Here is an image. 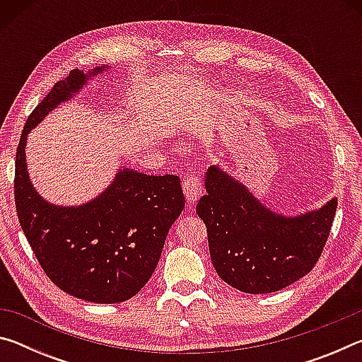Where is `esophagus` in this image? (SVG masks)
<instances>
[{
  "mask_svg": "<svg viewBox=\"0 0 362 362\" xmlns=\"http://www.w3.org/2000/svg\"><path fill=\"white\" fill-rule=\"evenodd\" d=\"M201 192H203V182H201L199 175L196 174L187 175L185 180H183V194H185L188 203L189 204L196 203L201 196Z\"/></svg>",
  "mask_w": 362,
  "mask_h": 362,
  "instance_id": "34e87169",
  "label": "esophagus"
}]
</instances>
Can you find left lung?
<instances>
[{
  "label": "left lung",
  "instance_id": "left-lung-1",
  "mask_svg": "<svg viewBox=\"0 0 362 362\" xmlns=\"http://www.w3.org/2000/svg\"><path fill=\"white\" fill-rule=\"evenodd\" d=\"M204 185L196 212L206 223L212 265L226 284L246 293H269L313 269L329 238L337 198L300 216H284L220 166L207 169Z\"/></svg>",
  "mask_w": 362,
  "mask_h": 362
}]
</instances>
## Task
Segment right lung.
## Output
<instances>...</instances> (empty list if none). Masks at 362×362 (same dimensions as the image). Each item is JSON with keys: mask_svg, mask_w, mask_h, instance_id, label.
<instances>
[{"mask_svg": "<svg viewBox=\"0 0 362 362\" xmlns=\"http://www.w3.org/2000/svg\"><path fill=\"white\" fill-rule=\"evenodd\" d=\"M108 69L71 70L54 84L28 116L16 155V209L35 257L59 289L93 303L124 302L148 283L185 206L179 177L129 168L118 169L107 189L81 206L51 204L30 182L28 132Z\"/></svg>", "mask_w": 362, "mask_h": 362, "instance_id": "1", "label": "right lung"}]
</instances>
